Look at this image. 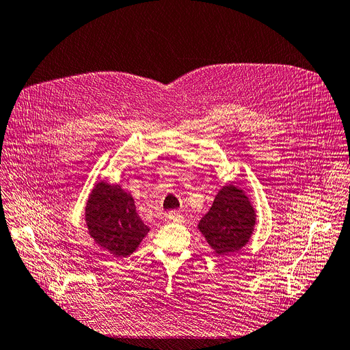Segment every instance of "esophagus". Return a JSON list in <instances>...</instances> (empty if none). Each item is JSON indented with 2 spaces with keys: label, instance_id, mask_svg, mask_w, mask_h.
I'll use <instances>...</instances> for the list:
<instances>
[{
  "label": "esophagus",
  "instance_id": "esophagus-1",
  "mask_svg": "<svg viewBox=\"0 0 350 350\" xmlns=\"http://www.w3.org/2000/svg\"><path fill=\"white\" fill-rule=\"evenodd\" d=\"M167 217H169L170 221H181V220H183V215H181V213H178V211H176V210H172V211L167 213Z\"/></svg>",
  "mask_w": 350,
  "mask_h": 350
}]
</instances>
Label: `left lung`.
Masks as SVG:
<instances>
[{
  "instance_id": "8db88e82",
  "label": "left lung",
  "mask_w": 350,
  "mask_h": 350,
  "mask_svg": "<svg viewBox=\"0 0 350 350\" xmlns=\"http://www.w3.org/2000/svg\"><path fill=\"white\" fill-rule=\"evenodd\" d=\"M256 224V210L249 197L234 185L223 186L199 223V230L217 256L247 245Z\"/></svg>"
}]
</instances>
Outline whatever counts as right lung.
Instances as JSON below:
<instances>
[{"label":"right lung","instance_id":"add662e5","mask_svg":"<svg viewBox=\"0 0 350 350\" xmlns=\"http://www.w3.org/2000/svg\"><path fill=\"white\" fill-rule=\"evenodd\" d=\"M85 224L97 245L114 257L130 256L150 230L135 211L131 194L105 181L88 196Z\"/></svg>","mask_w":350,"mask_h":350}]
</instances>
